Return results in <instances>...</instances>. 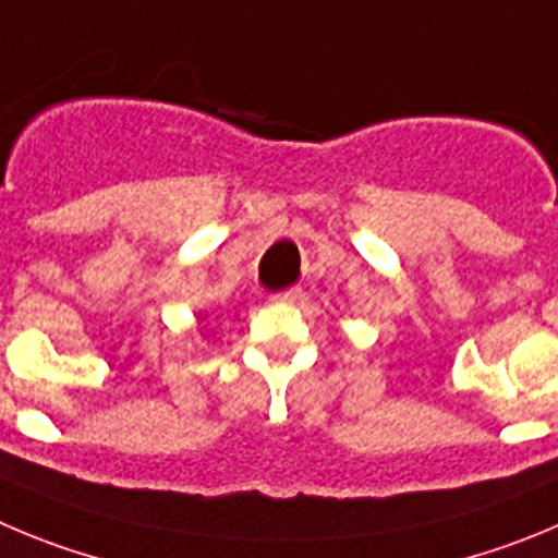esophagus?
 Segmentation results:
<instances>
[{
  "mask_svg": "<svg viewBox=\"0 0 558 558\" xmlns=\"http://www.w3.org/2000/svg\"><path fill=\"white\" fill-rule=\"evenodd\" d=\"M303 296V289H286V291H278V294H272L275 303H296Z\"/></svg>",
  "mask_w": 558,
  "mask_h": 558,
  "instance_id": "34e87169",
  "label": "esophagus"
}]
</instances>
